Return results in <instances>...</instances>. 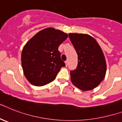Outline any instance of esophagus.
I'll use <instances>...</instances> for the list:
<instances>
[{"label": "esophagus", "instance_id": "obj_1", "mask_svg": "<svg viewBox=\"0 0 122 122\" xmlns=\"http://www.w3.org/2000/svg\"><path fill=\"white\" fill-rule=\"evenodd\" d=\"M65 64H66V66H67L68 65V60H66V61H65Z\"/></svg>", "mask_w": 122, "mask_h": 122}]
</instances>
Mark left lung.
Returning a JSON list of instances; mask_svg holds the SVG:
<instances>
[{
	"mask_svg": "<svg viewBox=\"0 0 122 122\" xmlns=\"http://www.w3.org/2000/svg\"><path fill=\"white\" fill-rule=\"evenodd\" d=\"M78 54L76 68L70 71L71 82L83 91L93 90L102 81L107 71L105 58L97 41L88 34L70 33Z\"/></svg>",
	"mask_w": 122,
	"mask_h": 122,
	"instance_id": "obj_1",
	"label": "left lung"
}]
</instances>
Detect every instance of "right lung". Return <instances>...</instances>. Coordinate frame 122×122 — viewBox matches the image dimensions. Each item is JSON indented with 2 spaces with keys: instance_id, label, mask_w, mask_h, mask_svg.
<instances>
[{
  "instance_id": "right-lung-1",
  "label": "right lung",
  "mask_w": 122,
  "mask_h": 122,
  "mask_svg": "<svg viewBox=\"0 0 122 122\" xmlns=\"http://www.w3.org/2000/svg\"><path fill=\"white\" fill-rule=\"evenodd\" d=\"M68 37L63 31L49 27L37 32L27 42L21 61L24 75L30 83L41 86L56 78L60 69L65 66L58 47Z\"/></svg>"
}]
</instances>
